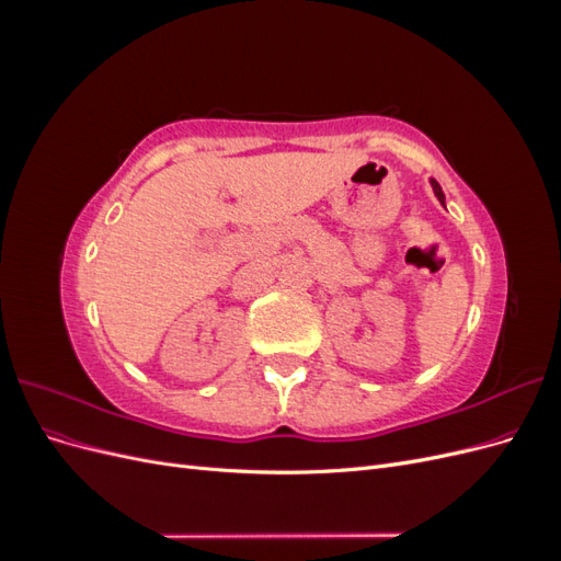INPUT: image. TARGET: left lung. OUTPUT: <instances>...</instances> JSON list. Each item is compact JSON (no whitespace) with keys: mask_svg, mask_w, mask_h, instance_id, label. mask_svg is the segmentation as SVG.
Returning a JSON list of instances; mask_svg holds the SVG:
<instances>
[{"mask_svg":"<svg viewBox=\"0 0 561 561\" xmlns=\"http://www.w3.org/2000/svg\"><path fill=\"white\" fill-rule=\"evenodd\" d=\"M431 184H433V192H435L437 201H439V203H445V194H443V190H439V184H437L435 180H431Z\"/></svg>","mask_w":561,"mask_h":561,"instance_id":"8db88e82","label":"left lung"}]
</instances>
